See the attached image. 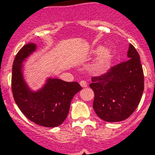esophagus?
Returning <instances> with one entry per match:
<instances>
[{
	"instance_id": "obj_1",
	"label": "esophagus",
	"mask_w": 155,
	"mask_h": 155,
	"mask_svg": "<svg viewBox=\"0 0 155 155\" xmlns=\"http://www.w3.org/2000/svg\"><path fill=\"white\" fill-rule=\"evenodd\" d=\"M80 85H81L82 87H87V83L85 81H80Z\"/></svg>"
}]
</instances>
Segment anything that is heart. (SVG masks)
Masks as SVG:
<instances>
[{
    "mask_svg": "<svg viewBox=\"0 0 155 155\" xmlns=\"http://www.w3.org/2000/svg\"><path fill=\"white\" fill-rule=\"evenodd\" d=\"M98 58L95 63V67L97 69H102L109 63L112 58V51L109 48H103L102 47H97L92 50V54H98Z\"/></svg>",
    "mask_w": 155,
    "mask_h": 155,
    "instance_id": "b5f03b06",
    "label": "heart"
}]
</instances>
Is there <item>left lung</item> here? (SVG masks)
I'll use <instances>...</instances> for the list:
<instances>
[{
	"mask_svg": "<svg viewBox=\"0 0 155 155\" xmlns=\"http://www.w3.org/2000/svg\"><path fill=\"white\" fill-rule=\"evenodd\" d=\"M129 60L111 67L106 74L92 78L90 87L95 93L93 108L106 122L127 119L139 104L144 89L140 56L132 44L127 51Z\"/></svg>",
	"mask_w": 155,
	"mask_h": 155,
	"instance_id": "1",
	"label": "left lung"
}]
</instances>
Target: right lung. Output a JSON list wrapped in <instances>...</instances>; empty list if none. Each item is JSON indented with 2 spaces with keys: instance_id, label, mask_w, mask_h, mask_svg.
Instances as JSON below:
<instances>
[{
  "instance_id": "right-lung-1",
  "label": "right lung",
  "mask_w": 155,
  "mask_h": 155,
  "mask_svg": "<svg viewBox=\"0 0 155 155\" xmlns=\"http://www.w3.org/2000/svg\"><path fill=\"white\" fill-rule=\"evenodd\" d=\"M35 49L36 45L29 43L16 55L12 75L14 99L28 120L43 127H58L66 119L72 98L82 87L76 81L49 78L43 87L32 91L23 77L22 63Z\"/></svg>"
}]
</instances>
